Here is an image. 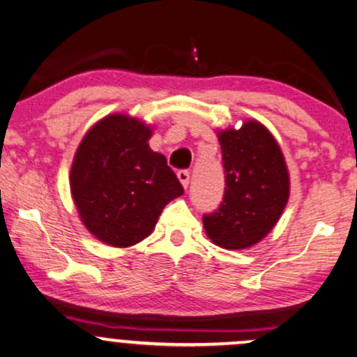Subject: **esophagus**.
Returning a JSON list of instances; mask_svg holds the SVG:
<instances>
[{"label": "esophagus", "mask_w": 357, "mask_h": 357, "mask_svg": "<svg viewBox=\"0 0 357 357\" xmlns=\"http://www.w3.org/2000/svg\"><path fill=\"white\" fill-rule=\"evenodd\" d=\"M189 178H191V174H189L188 169H179L178 171V179H179V181H181V184H183L184 188H188Z\"/></svg>", "instance_id": "34e87169"}]
</instances>
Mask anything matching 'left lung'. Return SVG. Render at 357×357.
Masks as SVG:
<instances>
[{"label":"left lung","instance_id":"left-lung-1","mask_svg":"<svg viewBox=\"0 0 357 357\" xmlns=\"http://www.w3.org/2000/svg\"><path fill=\"white\" fill-rule=\"evenodd\" d=\"M224 197L202 215L206 234L222 249H247L261 241L285 209L290 181L280 146L259 121L219 135Z\"/></svg>","mask_w":357,"mask_h":357}]
</instances>
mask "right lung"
Returning <instances> with one entry per match:
<instances>
[{
	"label": "right lung",
	"instance_id": "add662e5",
	"mask_svg": "<svg viewBox=\"0 0 357 357\" xmlns=\"http://www.w3.org/2000/svg\"><path fill=\"white\" fill-rule=\"evenodd\" d=\"M151 130L126 115L90 128L75 153L70 191L85 227L102 242L130 247L148 237L184 189L166 158L148 146Z\"/></svg>",
	"mask_w": 357,
	"mask_h": 357
}]
</instances>
